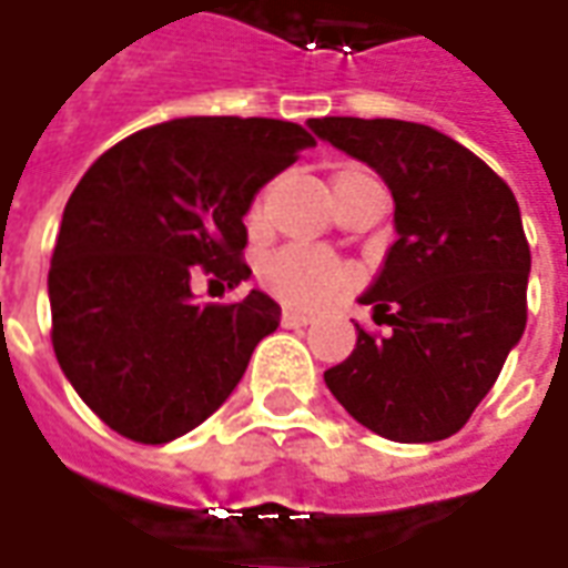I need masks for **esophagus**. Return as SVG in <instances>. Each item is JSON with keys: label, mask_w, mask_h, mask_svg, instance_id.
<instances>
[{"label": "esophagus", "mask_w": 568, "mask_h": 568, "mask_svg": "<svg viewBox=\"0 0 568 568\" xmlns=\"http://www.w3.org/2000/svg\"><path fill=\"white\" fill-rule=\"evenodd\" d=\"M311 320H314V314H307V311H292V307L283 311V326H307Z\"/></svg>", "instance_id": "1"}]
</instances>
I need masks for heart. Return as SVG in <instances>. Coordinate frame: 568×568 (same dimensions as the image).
Wrapping results in <instances>:
<instances>
[{
  "label": "heart",
  "instance_id": "1",
  "mask_svg": "<svg viewBox=\"0 0 568 568\" xmlns=\"http://www.w3.org/2000/svg\"><path fill=\"white\" fill-rule=\"evenodd\" d=\"M354 173L364 171H342L333 183H342V180H348ZM252 220L254 223L261 220L257 207L252 211ZM257 276H261V283L267 285L276 298L298 304V307L329 298L333 292H338L342 285L348 283V270L342 267V264H335L333 257H326V254L298 248V245H288V248L267 254L261 261Z\"/></svg>",
  "mask_w": 568,
  "mask_h": 568
}]
</instances>
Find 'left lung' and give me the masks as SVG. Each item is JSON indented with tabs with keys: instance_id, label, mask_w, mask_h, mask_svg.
I'll use <instances>...</instances> for the list:
<instances>
[{
	"instance_id": "left-lung-1",
	"label": "left lung",
	"mask_w": 568,
	"mask_h": 568,
	"mask_svg": "<svg viewBox=\"0 0 568 568\" xmlns=\"http://www.w3.org/2000/svg\"><path fill=\"white\" fill-rule=\"evenodd\" d=\"M307 126L379 173L397 233L361 295L392 333L357 326V348L323 379L382 438H450L526 333L531 254L516 195L481 158L426 123L316 118Z\"/></svg>"
}]
</instances>
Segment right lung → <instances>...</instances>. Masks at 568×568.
Masks as SVG:
<instances>
[{
	"instance_id": "1",
	"label": "right lung",
	"mask_w": 568,
	"mask_h": 568,
	"mask_svg": "<svg viewBox=\"0 0 568 568\" xmlns=\"http://www.w3.org/2000/svg\"><path fill=\"white\" fill-rule=\"evenodd\" d=\"M316 139L273 118H176L108 149L64 204L49 270L52 348L105 426L168 445L242 379L280 304L199 307L195 267L239 285L254 195Z\"/></svg>"
}]
</instances>
